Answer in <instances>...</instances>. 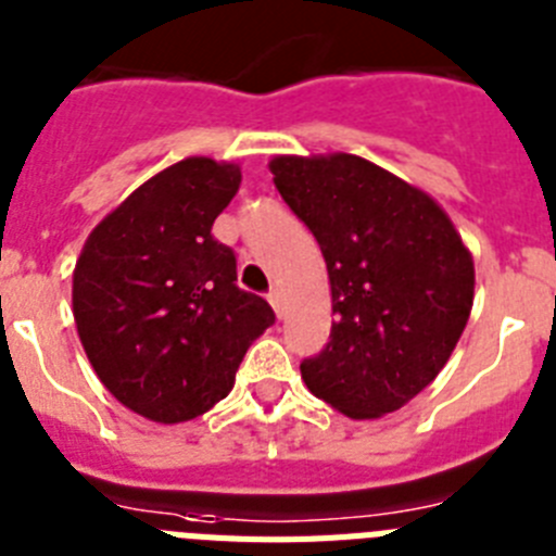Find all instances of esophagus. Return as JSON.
Listing matches in <instances>:
<instances>
[{
    "label": "esophagus",
    "instance_id": "obj_1",
    "mask_svg": "<svg viewBox=\"0 0 556 556\" xmlns=\"http://www.w3.org/2000/svg\"><path fill=\"white\" fill-rule=\"evenodd\" d=\"M268 302H271L274 313L282 318V291H279V288H271V291H268Z\"/></svg>",
    "mask_w": 556,
    "mask_h": 556
}]
</instances>
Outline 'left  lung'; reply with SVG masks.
I'll return each mask as SVG.
<instances>
[{
  "label": "left lung",
  "mask_w": 556,
  "mask_h": 556,
  "mask_svg": "<svg viewBox=\"0 0 556 556\" xmlns=\"http://www.w3.org/2000/svg\"><path fill=\"white\" fill-rule=\"evenodd\" d=\"M274 185L325 254L330 341L302 361L318 400L352 419L403 408L465 332L476 271L445 210L352 153L271 159Z\"/></svg>",
  "instance_id": "obj_1"
}]
</instances>
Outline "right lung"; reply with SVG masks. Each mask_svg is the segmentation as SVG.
Masks as SVG:
<instances>
[{
	"mask_svg": "<svg viewBox=\"0 0 556 556\" xmlns=\"http://www.w3.org/2000/svg\"><path fill=\"white\" fill-rule=\"evenodd\" d=\"M240 167L190 156L148 178L86 240L72 277L77 336L98 378L153 422L195 419L224 400L254 338L274 325L238 288V260L212 224Z\"/></svg>",
	"mask_w": 556,
	"mask_h": 556,
	"instance_id": "1",
	"label": "right lung"
}]
</instances>
